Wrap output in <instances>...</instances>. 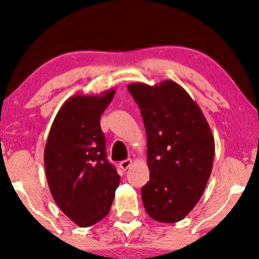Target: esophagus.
Listing matches in <instances>:
<instances>
[{"label":"esophagus","mask_w":259,"mask_h":259,"mask_svg":"<svg viewBox=\"0 0 259 259\" xmlns=\"http://www.w3.org/2000/svg\"><path fill=\"white\" fill-rule=\"evenodd\" d=\"M131 165H132V160H131V159H126V160H122L120 162V167L122 169H127Z\"/></svg>","instance_id":"1"}]
</instances>
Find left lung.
Masks as SVG:
<instances>
[{
    "label": "left lung",
    "instance_id": "1",
    "mask_svg": "<svg viewBox=\"0 0 259 259\" xmlns=\"http://www.w3.org/2000/svg\"><path fill=\"white\" fill-rule=\"evenodd\" d=\"M139 106L147 136L150 180L141 189L154 221L177 223L196 206L211 176L214 139L193 99L171 80L127 86Z\"/></svg>",
    "mask_w": 259,
    "mask_h": 259
}]
</instances>
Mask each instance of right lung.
Listing matches in <instances>:
<instances>
[{"instance_id": "1", "label": "right lung", "mask_w": 259, "mask_h": 259, "mask_svg": "<svg viewBox=\"0 0 259 259\" xmlns=\"http://www.w3.org/2000/svg\"><path fill=\"white\" fill-rule=\"evenodd\" d=\"M115 90L74 95L56 114L45 148V168L55 203L80 228L111 210L120 177L106 154L100 116Z\"/></svg>"}]
</instances>
